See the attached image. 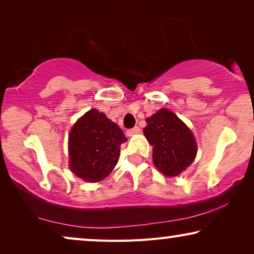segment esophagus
Instances as JSON below:
<instances>
[{"mask_svg":"<svg viewBox=\"0 0 254 254\" xmlns=\"http://www.w3.org/2000/svg\"><path fill=\"white\" fill-rule=\"evenodd\" d=\"M140 133V128L138 127H134V128H130V129L127 130V135L128 136H133V135Z\"/></svg>","mask_w":254,"mask_h":254,"instance_id":"1","label":"esophagus"}]
</instances>
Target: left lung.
Returning <instances> with one entry per match:
<instances>
[{"label": "left lung", "mask_w": 254, "mask_h": 254, "mask_svg": "<svg viewBox=\"0 0 254 254\" xmlns=\"http://www.w3.org/2000/svg\"><path fill=\"white\" fill-rule=\"evenodd\" d=\"M143 133L152 145V161L159 171L168 177L178 176L196 155L192 131L171 111L162 109L147 118Z\"/></svg>", "instance_id": "1"}]
</instances>
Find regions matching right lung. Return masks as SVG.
Here are the masks:
<instances>
[{
    "label": "right lung",
    "mask_w": 254,
    "mask_h": 254,
    "mask_svg": "<svg viewBox=\"0 0 254 254\" xmlns=\"http://www.w3.org/2000/svg\"><path fill=\"white\" fill-rule=\"evenodd\" d=\"M126 141L118 125L104 113L90 110L69 134V166L85 182H100L117 165L120 144Z\"/></svg>",
    "instance_id": "add662e5"
}]
</instances>
